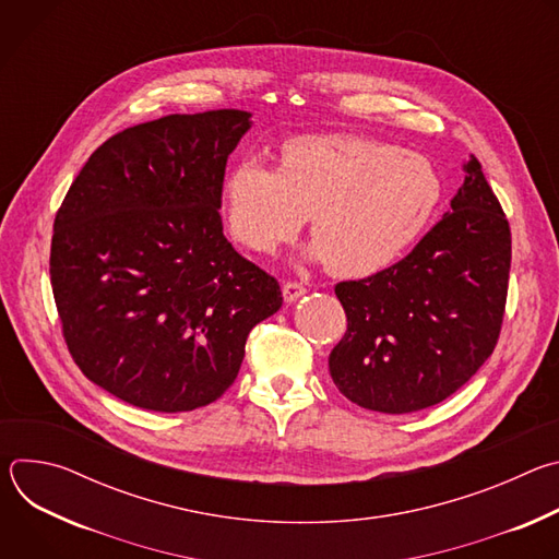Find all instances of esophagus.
Masks as SVG:
<instances>
[{"label": "esophagus", "instance_id": "1", "mask_svg": "<svg viewBox=\"0 0 559 559\" xmlns=\"http://www.w3.org/2000/svg\"><path fill=\"white\" fill-rule=\"evenodd\" d=\"M307 294V289H305V285H300V283H294V281H289V283H285L283 285V298H285V302H296L300 296H305Z\"/></svg>", "mask_w": 559, "mask_h": 559}]
</instances>
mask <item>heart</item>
Masks as SVG:
<instances>
[{
    "label": "heart",
    "instance_id": "1",
    "mask_svg": "<svg viewBox=\"0 0 559 559\" xmlns=\"http://www.w3.org/2000/svg\"><path fill=\"white\" fill-rule=\"evenodd\" d=\"M278 170L236 162L223 181V210L238 243L274 252L307 221L311 261L343 278L391 267L436 216L444 186L425 154L356 134H300L281 145Z\"/></svg>",
    "mask_w": 559,
    "mask_h": 559
}]
</instances>
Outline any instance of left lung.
I'll return each instance as SVG.
<instances>
[{
    "label": "left lung",
    "instance_id": "1",
    "mask_svg": "<svg viewBox=\"0 0 559 559\" xmlns=\"http://www.w3.org/2000/svg\"><path fill=\"white\" fill-rule=\"evenodd\" d=\"M442 221L401 261L336 285L347 332L330 354L343 395L412 414L457 391L493 354L511 270L509 221L471 154Z\"/></svg>",
    "mask_w": 559,
    "mask_h": 559
}]
</instances>
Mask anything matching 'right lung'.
<instances>
[{"label": "right lung", "instance_id": "1", "mask_svg": "<svg viewBox=\"0 0 559 559\" xmlns=\"http://www.w3.org/2000/svg\"><path fill=\"white\" fill-rule=\"evenodd\" d=\"M250 128L246 110L128 128L91 154L55 216L50 283L66 345L128 405L179 414L214 403L252 328L283 305L218 214L227 156Z\"/></svg>", "mask_w": 559, "mask_h": 559}]
</instances>
